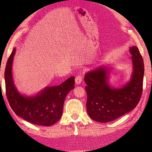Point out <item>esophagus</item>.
<instances>
[{
    "mask_svg": "<svg viewBox=\"0 0 152 152\" xmlns=\"http://www.w3.org/2000/svg\"><path fill=\"white\" fill-rule=\"evenodd\" d=\"M82 81V75L80 74H79V75L76 76V78H75V82H76V84H80L81 83V82Z\"/></svg>",
    "mask_w": 152,
    "mask_h": 152,
    "instance_id": "34e87169",
    "label": "esophagus"
}]
</instances>
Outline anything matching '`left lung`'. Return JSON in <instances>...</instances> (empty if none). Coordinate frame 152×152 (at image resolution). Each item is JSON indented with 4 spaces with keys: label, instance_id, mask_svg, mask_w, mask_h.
I'll return each instance as SVG.
<instances>
[{
    "label": "left lung",
    "instance_id": "1",
    "mask_svg": "<svg viewBox=\"0 0 152 152\" xmlns=\"http://www.w3.org/2000/svg\"><path fill=\"white\" fill-rule=\"evenodd\" d=\"M129 51L133 72L132 79L123 88H110L107 81L108 69L105 67H100L85 75L87 113L94 121H112L131 111L140 102L143 91V60L137 47L130 48Z\"/></svg>",
    "mask_w": 152,
    "mask_h": 152
}]
</instances>
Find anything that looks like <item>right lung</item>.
Wrapping results in <instances>:
<instances>
[{
  "mask_svg": "<svg viewBox=\"0 0 152 152\" xmlns=\"http://www.w3.org/2000/svg\"><path fill=\"white\" fill-rule=\"evenodd\" d=\"M13 49L4 71L6 95L12 110L18 116L33 124L51 126L61 117L66 96L74 88L75 78L71 76L60 85L47 87L35 96H24L18 92L12 76Z\"/></svg>",
  "mask_w": 152,
  "mask_h": 152,
  "instance_id": "1",
  "label": "right lung"
}]
</instances>
